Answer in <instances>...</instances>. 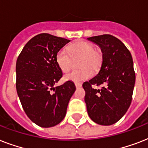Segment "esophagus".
I'll return each mask as SVG.
<instances>
[{
	"label": "esophagus",
	"instance_id": "obj_1",
	"mask_svg": "<svg viewBox=\"0 0 148 148\" xmlns=\"http://www.w3.org/2000/svg\"><path fill=\"white\" fill-rule=\"evenodd\" d=\"M75 86H76L77 88H81V86H82V84H81V83H75Z\"/></svg>",
	"mask_w": 148,
	"mask_h": 148
}]
</instances>
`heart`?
I'll return each mask as SVG.
<instances>
[{
	"instance_id": "b5f03b06",
	"label": "heart",
	"mask_w": 148,
	"mask_h": 148,
	"mask_svg": "<svg viewBox=\"0 0 148 148\" xmlns=\"http://www.w3.org/2000/svg\"><path fill=\"white\" fill-rule=\"evenodd\" d=\"M80 58L78 67L81 68L73 71L65 75V79L74 82H82L97 73L101 69L103 62V53L100 49L95 48L90 42L80 40L67 47V51L60 49L56 54V61L58 67L64 73L71 69L73 60Z\"/></svg>"
}]
</instances>
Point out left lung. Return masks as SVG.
Here are the masks:
<instances>
[{"label": "left lung", "mask_w": 148, "mask_h": 148, "mask_svg": "<svg viewBox=\"0 0 148 148\" xmlns=\"http://www.w3.org/2000/svg\"><path fill=\"white\" fill-rule=\"evenodd\" d=\"M88 40L97 44L103 53L98 74L83 84L89 117L101 125H111L121 118L131 105L135 72L131 52L110 34L95 36ZM93 85L102 86L100 89Z\"/></svg>", "instance_id": "1"}]
</instances>
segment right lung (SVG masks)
I'll return each instance as SVG.
<instances>
[{
	"instance_id": "obj_1",
	"label": "right lung",
	"mask_w": 148,
	"mask_h": 148,
	"mask_svg": "<svg viewBox=\"0 0 148 148\" xmlns=\"http://www.w3.org/2000/svg\"><path fill=\"white\" fill-rule=\"evenodd\" d=\"M70 40L43 33L32 38L16 63V88L24 112L42 127H51L64 118L76 88L71 81L53 87L63 76L56 61L58 51Z\"/></svg>"
}]
</instances>
